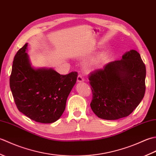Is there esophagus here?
Returning <instances> with one entry per match:
<instances>
[{"mask_svg": "<svg viewBox=\"0 0 156 156\" xmlns=\"http://www.w3.org/2000/svg\"><path fill=\"white\" fill-rule=\"evenodd\" d=\"M84 81V79L82 77L81 75H78L77 78V82H82Z\"/></svg>", "mask_w": 156, "mask_h": 156, "instance_id": "obj_1", "label": "esophagus"}]
</instances>
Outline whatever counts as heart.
<instances>
[{
  "instance_id": "heart-1",
  "label": "heart",
  "mask_w": 156,
  "mask_h": 156,
  "mask_svg": "<svg viewBox=\"0 0 156 156\" xmlns=\"http://www.w3.org/2000/svg\"><path fill=\"white\" fill-rule=\"evenodd\" d=\"M107 59V54H105V53H101V54H98L97 57L93 59L92 63H93V64L94 66H99L102 64H103Z\"/></svg>"
}]
</instances>
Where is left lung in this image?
Returning <instances> with one entry per match:
<instances>
[{"instance_id":"8db88e82","label":"left lung","mask_w":156,"mask_h":156,"mask_svg":"<svg viewBox=\"0 0 156 156\" xmlns=\"http://www.w3.org/2000/svg\"><path fill=\"white\" fill-rule=\"evenodd\" d=\"M146 69L139 53L131 49L121 60L109 62L89 76L90 107L98 117L117 120L127 117L140 105L145 91Z\"/></svg>"}]
</instances>
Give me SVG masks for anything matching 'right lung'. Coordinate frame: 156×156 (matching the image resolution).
Listing matches in <instances>:
<instances>
[{"label":"right lung","instance_id":"1","mask_svg":"<svg viewBox=\"0 0 156 156\" xmlns=\"http://www.w3.org/2000/svg\"><path fill=\"white\" fill-rule=\"evenodd\" d=\"M25 44L16 53L10 88L18 110L32 120L51 123L60 118L78 73L61 75L53 68L32 66Z\"/></svg>","mask_w":156,"mask_h":156}]
</instances>
